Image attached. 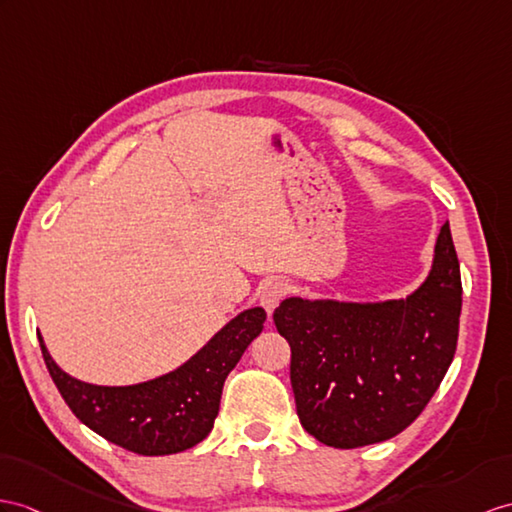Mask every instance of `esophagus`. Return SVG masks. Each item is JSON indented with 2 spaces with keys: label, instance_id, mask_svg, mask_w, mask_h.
<instances>
[{
  "label": "esophagus",
  "instance_id": "34e87169",
  "mask_svg": "<svg viewBox=\"0 0 512 512\" xmlns=\"http://www.w3.org/2000/svg\"><path fill=\"white\" fill-rule=\"evenodd\" d=\"M284 295H286V286L282 282H267L258 293V302L267 310V313H273V308L282 302Z\"/></svg>",
  "mask_w": 512,
  "mask_h": 512
}]
</instances>
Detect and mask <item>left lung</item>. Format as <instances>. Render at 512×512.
I'll use <instances>...</instances> for the list:
<instances>
[{"mask_svg":"<svg viewBox=\"0 0 512 512\" xmlns=\"http://www.w3.org/2000/svg\"><path fill=\"white\" fill-rule=\"evenodd\" d=\"M460 306L463 284L447 223L428 280L400 302L284 299L273 323L291 345V386L306 432L354 450L406 430L456 354Z\"/></svg>","mask_w":512,"mask_h":512,"instance_id":"left-lung-1","label":"left lung"}]
</instances>
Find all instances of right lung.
<instances>
[{"instance_id": "obj_1", "label": "right lung", "mask_w": 512, "mask_h": 512, "mask_svg": "<svg viewBox=\"0 0 512 512\" xmlns=\"http://www.w3.org/2000/svg\"><path fill=\"white\" fill-rule=\"evenodd\" d=\"M267 313L249 308L217 332L189 363L134 386H95L67 376L47 354L49 376L71 413L123 450L167 456L189 450L213 430L221 389L243 352L263 332Z\"/></svg>"}]
</instances>
